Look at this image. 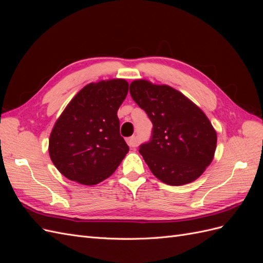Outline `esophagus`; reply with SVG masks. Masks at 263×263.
<instances>
[{
    "mask_svg": "<svg viewBox=\"0 0 263 263\" xmlns=\"http://www.w3.org/2000/svg\"><path fill=\"white\" fill-rule=\"evenodd\" d=\"M127 144H128V146L132 147V148L136 147L137 146V138L135 137V136H132L129 138H127Z\"/></svg>",
    "mask_w": 263,
    "mask_h": 263,
    "instance_id": "1",
    "label": "esophagus"
}]
</instances>
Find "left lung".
I'll return each instance as SVG.
<instances>
[{
    "label": "left lung",
    "instance_id": "obj_1",
    "mask_svg": "<svg viewBox=\"0 0 263 263\" xmlns=\"http://www.w3.org/2000/svg\"><path fill=\"white\" fill-rule=\"evenodd\" d=\"M129 92L153 123L139 153L154 176L169 185L193 182L214 158L217 135L203 110L169 85L135 80Z\"/></svg>",
    "mask_w": 263,
    "mask_h": 263
}]
</instances>
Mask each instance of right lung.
Returning a JSON list of instances; mask_svg holds the SVG:
<instances>
[{
    "label": "right lung",
    "mask_w": 263,
    "mask_h": 263,
    "mask_svg": "<svg viewBox=\"0 0 263 263\" xmlns=\"http://www.w3.org/2000/svg\"><path fill=\"white\" fill-rule=\"evenodd\" d=\"M128 93L124 79L85 85L55 122L49 156L63 176L94 185L112 176L128 146L119 134L117 110Z\"/></svg>",
    "instance_id": "obj_1"
}]
</instances>
